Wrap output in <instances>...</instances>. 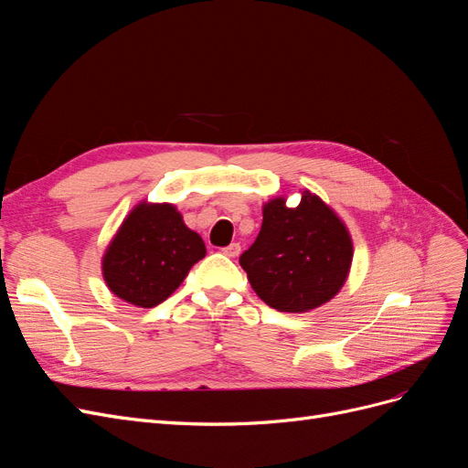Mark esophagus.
Masks as SVG:
<instances>
[{"instance_id":"34e87169","label":"esophagus","mask_w":468,"mask_h":468,"mask_svg":"<svg viewBox=\"0 0 468 468\" xmlns=\"http://www.w3.org/2000/svg\"><path fill=\"white\" fill-rule=\"evenodd\" d=\"M239 251H242V248H239V244H230V246L222 248V253H224V256H229V258H238Z\"/></svg>"}]
</instances>
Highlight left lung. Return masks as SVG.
Wrapping results in <instances>:
<instances>
[{"mask_svg": "<svg viewBox=\"0 0 468 468\" xmlns=\"http://www.w3.org/2000/svg\"><path fill=\"white\" fill-rule=\"evenodd\" d=\"M263 205L261 230L242 256L251 289L279 313H308L332 301L347 279L353 244L346 224L318 195L303 191Z\"/></svg>", "mask_w": 468, "mask_h": 468, "instance_id": "1", "label": "left lung"}]
</instances>
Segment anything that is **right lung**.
Listing matches in <instances>:
<instances>
[{
	"instance_id": "obj_1",
	"label": "right lung",
	"mask_w": 468,
	"mask_h": 468,
	"mask_svg": "<svg viewBox=\"0 0 468 468\" xmlns=\"http://www.w3.org/2000/svg\"><path fill=\"white\" fill-rule=\"evenodd\" d=\"M205 253L203 238L187 229L174 205L140 203L111 239L103 279L119 299L154 308L181 285Z\"/></svg>"
}]
</instances>
